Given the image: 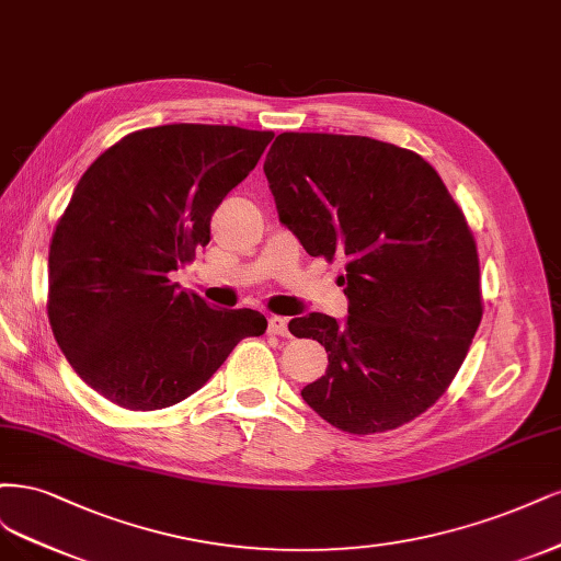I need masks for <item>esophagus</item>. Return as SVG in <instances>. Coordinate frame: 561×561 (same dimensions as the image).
Wrapping results in <instances>:
<instances>
[{
    "label": "esophagus",
    "instance_id": "esophagus-1",
    "mask_svg": "<svg viewBox=\"0 0 561 561\" xmlns=\"http://www.w3.org/2000/svg\"><path fill=\"white\" fill-rule=\"evenodd\" d=\"M267 329H270V333L284 337V335H288V319L273 314V317L267 319Z\"/></svg>",
    "mask_w": 561,
    "mask_h": 561
}]
</instances>
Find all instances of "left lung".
Segmentation results:
<instances>
[{"label": "left lung", "mask_w": 561, "mask_h": 561, "mask_svg": "<svg viewBox=\"0 0 561 561\" xmlns=\"http://www.w3.org/2000/svg\"><path fill=\"white\" fill-rule=\"evenodd\" d=\"M263 172L307 254L347 259V317L288 321L329 352L302 401L356 436L420 417L455 379L482 319L476 240L443 179L408 149L323 133L277 135Z\"/></svg>", "instance_id": "1"}]
</instances>
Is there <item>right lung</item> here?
I'll use <instances>...</instances> for the list:
<instances>
[{
	"label": "right lung",
	"instance_id": "obj_1",
	"mask_svg": "<svg viewBox=\"0 0 561 561\" xmlns=\"http://www.w3.org/2000/svg\"><path fill=\"white\" fill-rule=\"evenodd\" d=\"M273 133L174 123L137 130L85 170L53 232L48 319L83 382L128 410H162L203 389L256 310L209 307L170 273L209 242L224 197Z\"/></svg>",
	"mask_w": 561,
	"mask_h": 561
}]
</instances>
